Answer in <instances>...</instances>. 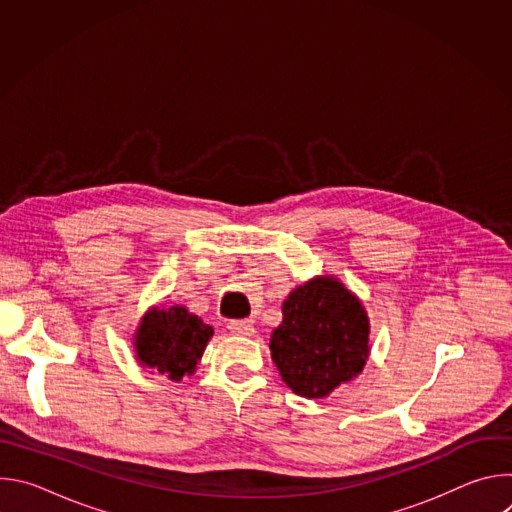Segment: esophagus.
Returning <instances> with one entry per match:
<instances>
[{"mask_svg": "<svg viewBox=\"0 0 512 512\" xmlns=\"http://www.w3.org/2000/svg\"><path fill=\"white\" fill-rule=\"evenodd\" d=\"M229 330L237 336H253L255 334V326L251 320H233V322H229Z\"/></svg>", "mask_w": 512, "mask_h": 512, "instance_id": "obj_1", "label": "esophagus"}]
</instances>
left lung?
<instances>
[{"mask_svg":"<svg viewBox=\"0 0 512 512\" xmlns=\"http://www.w3.org/2000/svg\"><path fill=\"white\" fill-rule=\"evenodd\" d=\"M281 312L269 348L281 381L296 395L322 399L362 373L369 316L336 277L320 275L296 287Z\"/></svg>","mask_w":512,"mask_h":512,"instance_id":"obj_1","label":"left lung"}]
</instances>
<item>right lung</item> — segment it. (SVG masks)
Returning <instances> with one entry per match:
<instances>
[{
    "mask_svg": "<svg viewBox=\"0 0 512 512\" xmlns=\"http://www.w3.org/2000/svg\"><path fill=\"white\" fill-rule=\"evenodd\" d=\"M212 336V326L190 314L184 306L152 308L135 332V356L141 367L182 381L192 375Z\"/></svg>",
    "mask_w": 512,
    "mask_h": 512,
    "instance_id": "obj_1",
    "label": "right lung"
}]
</instances>
